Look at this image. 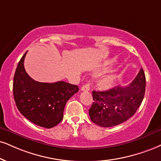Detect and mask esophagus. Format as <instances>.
<instances>
[{
	"label": "esophagus",
	"instance_id": "34e87169",
	"mask_svg": "<svg viewBox=\"0 0 161 161\" xmlns=\"http://www.w3.org/2000/svg\"><path fill=\"white\" fill-rule=\"evenodd\" d=\"M90 89V83H86V84H84L81 87V90L82 91H89Z\"/></svg>",
	"mask_w": 161,
	"mask_h": 161
}]
</instances>
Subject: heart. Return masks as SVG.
<instances>
[{
	"mask_svg": "<svg viewBox=\"0 0 161 161\" xmlns=\"http://www.w3.org/2000/svg\"><path fill=\"white\" fill-rule=\"evenodd\" d=\"M115 82H116V77L112 75V76L107 77L104 80H103L101 83V85L103 88L110 89L114 86Z\"/></svg>",
	"mask_w": 161,
	"mask_h": 161,
	"instance_id": "b5f03b06",
	"label": "heart"
}]
</instances>
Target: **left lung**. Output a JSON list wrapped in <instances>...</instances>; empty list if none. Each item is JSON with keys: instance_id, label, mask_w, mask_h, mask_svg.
Returning <instances> with one entry per match:
<instances>
[{"instance_id": "obj_1", "label": "left lung", "mask_w": 161, "mask_h": 161, "mask_svg": "<svg viewBox=\"0 0 161 161\" xmlns=\"http://www.w3.org/2000/svg\"><path fill=\"white\" fill-rule=\"evenodd\" d=\"M146 92L143 69L128 86H118L107 91H92L93 104L89 115L101 127L116 126L130 119L140 106Z\"/></svg>"}]
</instances>
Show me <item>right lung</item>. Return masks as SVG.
Masks as SVG:
<instances>
[{
    "label": "right lung",
    "mask_w": 161,
    "mask_h": 161,
    "mask_svg": "<svg viewBox=\"0 0 161 161\" xmlns=\"http://www.w3.org/2000/svg\"><path fill=\"white\" fill-rule=\"evenodd\" d=\"M26 52L18 64L13 79V96L19 112L37 125L51 128L63 119L65 104L78 92L77 85L64 81L42 83L27 75L24 66Z\"/></svg>",
    "instance_id": "obj_1"
}]
</instances>
